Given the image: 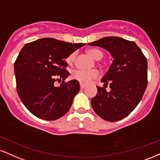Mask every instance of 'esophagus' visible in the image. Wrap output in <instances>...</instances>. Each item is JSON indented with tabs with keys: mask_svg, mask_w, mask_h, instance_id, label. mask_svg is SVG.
<instances>
[{
	"mask_svg": "<svg viewBox=\"0 0 160 160\" xmlns=\"http://www.w3.org/2000/svg\"><path fill=\"white\" fill-rule=\"evenodd\" d=\"M80 88H85V85H84V84H82V83H80Z\"/></svg>",
	"mask_w": 160,
	"mask_h": 160,
	"instance_id": "1",
	"label": "esophagus"
}]
</instances>
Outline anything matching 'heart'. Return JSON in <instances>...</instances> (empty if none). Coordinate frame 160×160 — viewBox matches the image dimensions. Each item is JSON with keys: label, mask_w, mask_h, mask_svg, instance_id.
<instances>
[{"label": "heart", "mask_w": 160, "mask_h": 160, "mask_svg": "<svg viewBox=\"0 0 160 160\" xmlns=\"http://www.w3.org/2000/svg\"><path fill=\"white\" fill-rule=\"evenodd\" d=\"M88 53L95 59H101L103 57V53L101 51L97 49H89ZM76 53H71L66 58V62L68 64H72L74 62ZM99 72L96 69L92 70H84V69H75L72 73L73 79L78 80L82 84H87L93 79H96L99 77Z\"/></svg>", "instance_id": "b5f03b06"}]
</instances>
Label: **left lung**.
<instances>
[{
	"mask_svg": "<svg viewBox=\"0 0 160 160\" xmlns=\"http://www.w3.org/2000/svg\"><path fill=\"white\" fill-rule=\"evenodd\" d=\"M108 51L113 62L101 82L109 85L110 91L97 86L92 99L96 114L107 122L122 120L136 108L148 85V61L141 49L132 41L109 36L88 43Z\"/></svg>",
	"mask_w": 160,
	"mask_h": 160,
	"instance_id": "1",
	"label": "left lung"
}]
</instances>
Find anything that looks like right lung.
<instances>
[{
	"label": "right lung",
	"instance_id": "obj_1",
	"mask_svg": "<svg viewBox=\"0 0 160 160\" xmlns=\"http://www.w3.org/2000/svg\"><path fill=\"white\" fill-rule=\"evenodd\" d=\"M85 45L43 38L26 44L21 50L14 64L16 90L32 115L53 121L69 110L80 84L76 80L64 81L70 74L65 59ZM61 78L63 81L56 87L54 82Z\"/></svg>",
	"mask_w": 160,
	"mask_h": 160
}]
</instances>
